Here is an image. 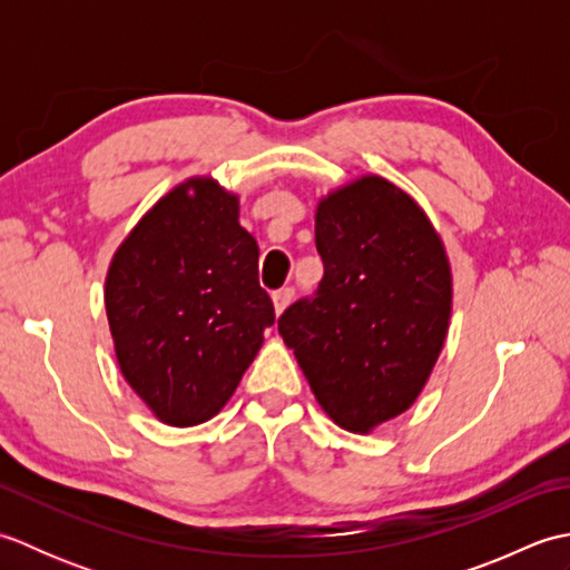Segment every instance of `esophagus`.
<instances>
[{
    "label": "esophagus",
    "mask_w": 570,
    "mask_h": 570,
    "mask_svg": "<svg viewBox=\"0 0 570 570\" xmlns=\"http://www.w3.org/2000/svg\"><path fill=\"white\" fill-rule=\"evenodd\" d=\"M292 298H294V288H278V292H274V294H272L276 316H282V313L286 311V306L292 304Z\"/></svg>",
    "instance_id": "1"
}]
</instances>
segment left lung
I'll return each instance as SVG.
<instances>
[{
	"mask_svg": "<svg viewBox=\"0 0 570 570\" xmlns=\"http://www.w3.org/2000/svg\"><path fill=\"white\" fill-rule=\"evenodd\" d=\"M323 282L278 318L328 419L367 435L416 402L453 316V272L426 210L377 174L318 198Z\"/></svg>",
	"mask_w": 570,
	"mask_h": 570,
	"instance_id": "left-lung-1",
	"label": "left lung"
}]
</instances>
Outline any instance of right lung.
<instances>
[{"label":"right lung","instance_id":"add662e5","mask_svg":"<svg viewBox=\"0 0 570 570\" xmlns=\"http://www.w3.org/2000/svg\"><path fill=\"white\" fill-rule=\"evenodd\" d=\"M257 262L239 196L213 176L164 193L115 249L105 308L117 365L166 426L220 414L262 350L274 306Z\"/></svg>","mask_w":570,"mask_h":570}]
</instances>
